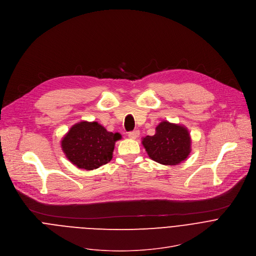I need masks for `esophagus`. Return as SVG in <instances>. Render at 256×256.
I'll list each match as a JSON object with an SVG mask.
<instances>
[{
  "label": "esophagus",
  "instance_id": "obj_1",
  "mask_svg": "<svg viewBox=\"0 0 256 256\" xmlns=\"http://www.w3.org/2000/svg\"><path fill=\"white\" fill-rule=\"evenodd\" d=\"M138 136H140V132H138V130H136L128 132V138H132V140H136Z\"/></svg>",
  "mask_w": 256,
  "mask_h": 256
}]
</instances>
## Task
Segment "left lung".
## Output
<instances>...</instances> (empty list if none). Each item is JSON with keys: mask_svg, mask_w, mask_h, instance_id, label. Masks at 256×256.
I'll use <instances>...</instances> for the list:
<instances>
[{"mask_svg": "<svg viewBox=\"0 0 256 256\" xmlns=\"http://www.w3.org/2000/svg\"><path fill=\"white\" fill-rule=\"evenodd\" d=\"M154 136H146L142 144L154 162L164 166H176L184 160L190 152V136L182 126L160 122Z\"/></svg>", "mask_w": 256, "mask_h": 256, "instance_id": "obj_1", "label": "left lung"}]
</instances>
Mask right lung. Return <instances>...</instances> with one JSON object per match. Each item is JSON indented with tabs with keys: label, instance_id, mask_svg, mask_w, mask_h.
Listing matches in <instances>:
<instances>
[{
	"label": "right lung",
	"instance_id": "1",
	"mask_svg": "<svg viewBox=\"0 0 256 256\" xmlns=\"http://www.w3.org/2000/svg\"><path fill=\"white\" fill-rule=\"evenodd\" d=\"M120 138V134L110 132L96 122H82L66 134L62 148L74 166L90 170L112 160L114 144Z\"/></svg>",
	"mask_w": 256,
	"mask_h": 256
}]
</instances>
